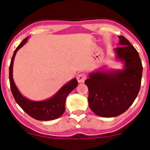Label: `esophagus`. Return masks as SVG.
<instances>
[{
    "mask_svg": "<svg viewBox=\"0 0 150 150\" xmlns=\"http://www.w3.org/2000/svg\"><path fill=\"white\" fill-rule=\"evenodd\" d=\"M86 74L84 73L79 74L77 76V80L79 83H82V82H84V80H86Z\"/></svg>",
    "mask_w": 150,
    "mask_h": 150,
    "instance_id": "1",
    "label": "esophagus"
}]
</instances>
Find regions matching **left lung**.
<instances>
[{
  "instance_id": "8db88e82",
  "label": "left lung",
  "mask_w": 150,
  "mask_h": 150,
  "mask_svg": "<svg viewBox=\"0 0 150 150\" xmlns=\"http://www.w3.org/2000/svg\"><path fill=\"white\" fill-rule=\"evenodd\" d=\"M114 49L117 59L125 63L121 70L91 73L84 82L88 88V105L97 116L116 117L127 111L140 90L143 66L139 53L123 36Z\"/></svg>"
}]
</instances>
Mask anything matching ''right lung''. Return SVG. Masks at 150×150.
<instances>
[{"mask_svg":"<svg viewBox=\"0 0 150 150\" xmlns=\"http://www.w3.org/2000/svg\"><path fill=\"white\" fill-rule=\"evenodd\" d=\"M29 37L23 39L15 50L11 61L9 66V82L11 93L17 103L22 108L25 112L36 120H52L58 118L65 112L66 99L69 93L71 92L78 85L77 80L74 79L70 80L62 86L58 92L51 98L45 101H34L25 98L21 94L15 84L13 79V66L17 51L23 47L27 42Z\"/></svg>","mask_w":150,"mask_h":150,"instance_id":"1","label":"right lung"}]
</instances>
